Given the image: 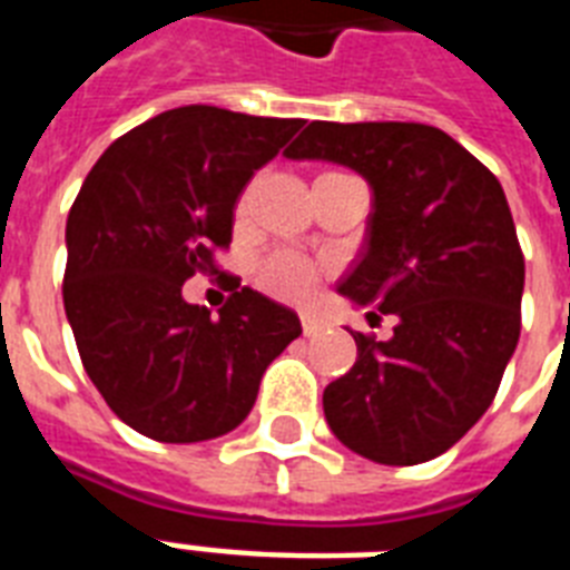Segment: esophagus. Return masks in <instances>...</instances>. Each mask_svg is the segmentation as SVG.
Here are the masks:
<instances>
[{"instance_id": "1", "label": "esophagus", "mask_w": 570, "mask_h": 570, "mask_svg": "<svg viewBox=\"0 0 570 570\" xmlns=\"http://www.w3.org/2000/svg\"><path fill=\"white\" fill-rule=\"evenodd\" d=\"M302 328H304V337H313V334H320L325 325H322L316 316H311V313H302Z\"/></svg>"}]
</instances>
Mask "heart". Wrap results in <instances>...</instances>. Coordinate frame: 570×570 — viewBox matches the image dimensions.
<instances>
[{
	"instance_id": "b5f03b06",
	"label": "heart",
	"mask_w": 570,
	"mask_h": 570,
	"mask_svg": "<svg viewBox=\"0 0 570 570\" xmlns=\"http://www.w3.org/2000/svg\"><path fill=\"white\" fill-rule=\"evenodd\" d=\"M242 209H245V200L239 204V213ZM316 277H320L316 266L298 250H272V254L259 259L257 266L259 289L275 295V298H284V302L307 298L313 293V286H316Z\"/></svg>"
}]
</instances>
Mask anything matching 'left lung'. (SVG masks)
Segmentation results:
<instances>
[{"instance_id":"8db88e82","label":"left lung","mask_w":570,"mask_h":570,"mask_svg":"<svg viewBox=\"0 0 570 570\" xmlns=\"http://www.w3.org/2000/svg\"><path fill=\"white\" fill-rule=\"evenodd\" d=\"M286 159L346 165L373 213L337 293L393 337L357 334V361L322 407L348 450L379 464L438 459L494 402L521 337L523 254L503 186L443 129L313 120Z\"/></svg>"}]
</instances>
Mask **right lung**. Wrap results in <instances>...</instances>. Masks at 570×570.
Instances as JSON below:
<instances>
[{
  "instance_id": "right-lung-1",
  "label": "right lung",
  "mask_w": 570,
  "mask_h": 570,
  "mask_svg": "<svg viewBox=\"0 0 570 570\" xmlns=\"http://www.w3.org/2000/svg\"><path fill=\"white\" fill-rule=\"evenodd\" d=\"M302 124L183 106L129 129L85 177L67 215L65 313L85 373L136 432L163 443L233 432L302 334L289 307L250 286L218 316L183 298L230 245L242 189Z\"/></svg>"
}]
</instances>
